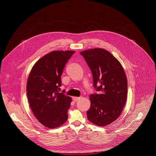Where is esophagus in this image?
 <instances>
[{
	"mask_svg": "<svg viewBox=\"0 0 156 156\" xmlns=\"http://www.w3.org/2000/svg\"><path fill=\"white\" fill-rule=\"evenodd\" d=\"M81 98H82V97H73V100L74 101H77L79 100Z\"/></svg>",
	"mask_w": 156,
	"mask_h": 156,
	"instance_id": "1",
	"label": "esophagus"
}]
</instances>
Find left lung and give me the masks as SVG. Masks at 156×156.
<instances>
[{"label":"left lung","mask_w":156,"mask_h":156,"mask_svg":"<svg viewBox=\"0 0 156 156\" xmlns=\"http://www.w3.org/2000/svg\"><path fill=\"white\" fill-rule=\"evenodd\" d=\"M80 55L92 72L94 88L100 91L90 95L88 119L98 126L110 124L119 116L127 100V81L124 70L105 49H89Z\"/></svg>","instance_id":"8db88e82"}]
</instances>
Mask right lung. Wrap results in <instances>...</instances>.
<instances>
[{"instance_id":"obj_1","label":"right lung","mask_w":156,"mask_h":156,"mask_svg":"<svg viewBox=\"0 0 156 156\" xmlns=\"http://www.w3.org/2000/svg\"><path fill=\"white\" fill-rule=\"evenodd\" d=\"M74 51H53L32 67L27 82V95L35 116L43 125L53 129L65 123L71 98L59 92L61 75Z\"/></svg>"}]
</instances>
